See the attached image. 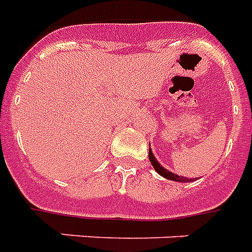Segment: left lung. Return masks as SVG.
Here are the masks:
<instances>
[{
	"label": "left lung",
	"instance_id": "1",
	"mask_svg": "<svg viewBox=\"0 0 252 252\" xmlns=\"http://www.w3.org/2000/svg\"><path fill=\"white\" fill-rule=\"evenodd\" d=\"M149 159H150L151 164H153V167L155 169V171L159 174V175H162L163 178H166V179L175 181V182H192V179H187V178L185 177H179V175H177V174H174L171 173V171H169V170L164 169L163 166H162V164L158 162V159L154 157L151 149H149Z\"/></svg>",
	"mask_w": 252,
	"mask_h": 252
}]
</instances>
